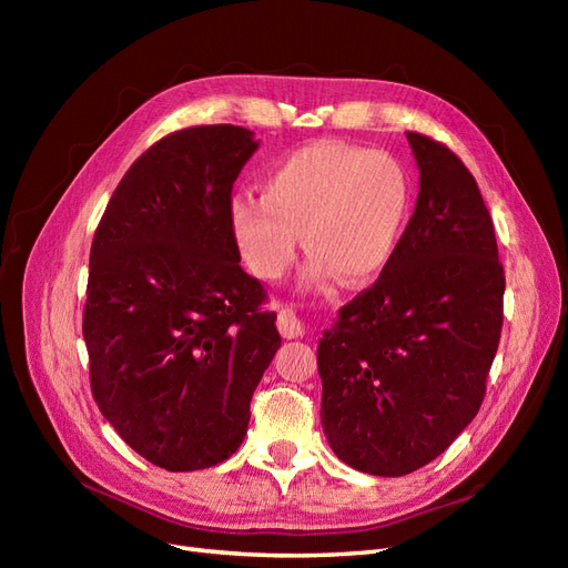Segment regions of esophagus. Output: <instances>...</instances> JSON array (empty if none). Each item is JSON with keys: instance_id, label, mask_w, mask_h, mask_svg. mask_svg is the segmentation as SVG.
Here are the masks:
<instances>
[{"instance_id": "obj_1", "label": "esophagus", "mask_w": 568, "mask_h": 568, "mask_svg": "<svg viewBox=\"0 0 568 568\" xmlns=\"http://www.w3.org/2000/svg\"><path fill=\"white\" fill-rule=\"evenodd\" d=\"M277 326H280V334H282L284 338H298V336L305 334L303 324H301V320L296 317L294 311H280V315H277Z\"/></svg>"}]
</instances>
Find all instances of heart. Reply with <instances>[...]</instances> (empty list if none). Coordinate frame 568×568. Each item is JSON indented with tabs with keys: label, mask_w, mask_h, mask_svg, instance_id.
I'll return each mask as SVG.
<instances>
[{
	"label": "heart",
	"mask_w": 568,
	"mask_h": 568,
	"mask_svg": "<svg viewBox=\"0 0 568 568\" xmlns=\"http://www.w3.org/2000/svg\"><path fill=\"white\" fill-rule=\"evenodd\" d=\"M412 209V182L386 151L320 140L274 163L261 196L234 194V244L261 280H280L296 261L298 234L311 255L307 286L374 280L395 255Z\"/></svg>",
	"instance_id": "obj_1"
}]
</instances>
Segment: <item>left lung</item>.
I'll list each match as a JSON object with an SVG mask.
<instances>
[{
	"mask_svg": "<svg viewBox=\"0 0 568 568\" xmlns=\"http://www.w3.org/2000/svg\"><path fill=\"white\" fill-rule=\"evenodd\" d=\"M407 142L419 196L400 246L317 346L324 436L374 476L448 450L484 403L503 332L505 270L474 175L432 136Z\"/></svg>",
	"mask_w": 568,
	"mask_h": 568,
	"instance_id": "8db88e82",
	"label": "left lung"
}]
</instances>
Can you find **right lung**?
I'll return each instance as SVG.
<instances>
[{"mask_svg": "<svg viewBox=\"0 0 568 568\" xmlns=\"http://www.w3.org/2000/svg\"><path fill=\"white\" fill-rule=\"evenodd\" d=\"M255 149L236 125L163 136L130 165L94 232L82 315L92 395L118 436L168 471L236 453L282 346L227 220Z\"/></svg>", "mask_w": 568, "mask_h": 568, "instance_id": "1", "label": "right lung"}]
</instances>
